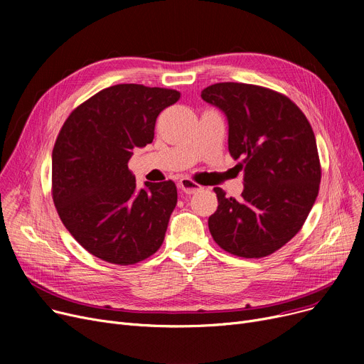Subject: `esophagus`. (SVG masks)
Here are the masks:
<instances>
[{"mask_svg": "<svg viewBox=\"0 0 364 364\" xmlns=\"http://www.w3.org/2000/svg\"><path fill=\"white\" fill-rule=\"evenodd\" d=\"M178 187L186 195H195L196 192H199V190H202V187L199 184H196L190 178H181L178 183Z\"/></svg>", "mask_w": 364, "mask_h": 364, "instance_id": "34e87169", "label": "esophagus"}]
</instances>
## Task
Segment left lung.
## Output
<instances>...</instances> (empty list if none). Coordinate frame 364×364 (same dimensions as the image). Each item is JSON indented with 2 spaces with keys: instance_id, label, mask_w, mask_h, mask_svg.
<instances>
[{
  "instance_id": "8db88e82",
  "label": "left lung",
  "mask_w": 364,
  "mask_h": 364,
  "mask_svg": "<svg viewBox=\"0 0 364 364\" xmlns=\"http://www.w3.org/2000/svg\"><path fill=\"white\" fill-rule=\"evenodd\" d=\"M200 97L225 114L228 150L243 159L242 198L214 188L218 208L208 220L209 232L233 255H270L301 230L318 195L313 128L294 102L264 87L220 82Z\"/></svg>"
}]
</instances>
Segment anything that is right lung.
Returning a JSON list of instances; mask_svg holds the SVG:
<instances>
[{
	"label": "right lung",
	"instance_id": "right-lung-1",
	"mask_svg": "<svg viewBox=\"0 0 364 364\" xmlns=\"http://www.w3.org/2000/svg\"><path fill=\"white\" fill-rule=\"evenodd\" d=\"M180 92L140 84L102 90L76 107L53 149V200L69 233L103 261L131 265L155 254L177 205L171 180L137 187L128 162L155 137Z\"/></svg>",
	"mask_w": 364,
	"mask_h": 364
}]
</instances>
